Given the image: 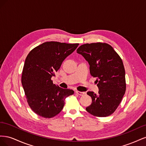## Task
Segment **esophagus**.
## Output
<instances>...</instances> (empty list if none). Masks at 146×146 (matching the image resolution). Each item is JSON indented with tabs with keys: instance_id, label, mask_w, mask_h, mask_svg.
Masks as SVG:
<instances>
[{
	"instance_id": "34e87169",
	"label": "esophagus",
	"mask_w": 146,
	"mask_h": 146,
	"mask_svg": "<svg viewBox=\"0 0 146 146\" xmlns=\"http://www.w3.org/2000/svg\"><path fill=\"white\" fill-rule=\"evenodd\" d=\"M76 93L79 95V96H83L84 94H85V92H81V91H76Z\"/></svg>"
}]
</instances>
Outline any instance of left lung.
Listing matches in <instances>:
<instances>
[{
	"label": "left lung",
	"mask_w": 146,
	"mask_h": 146,
	"mask_svg": "<svg viewBox=\"0 0 146 146\" xmlns=\"http://www.w3.org/2000/svg\"><path fill=\"white\" fill-rule=\"evenodd\" d=\"M77 52L89 63L91 76L97 77L98 94L88 91L92 103L86 111L96 117L111 115L118 107L126 90L125 72L122 60L107 43L85 44Z\"/></svg>",
	"instance_id": "left-lung-1"
}]
</instances>
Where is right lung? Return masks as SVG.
<instances>
[{
    "mask_svg": "<svg viewBox=\"0 0 146 146\" xmlns=\"http://www.w3.org/2000/svg\"><path fill=\"white\" fill-rule=\"evenodd\" d=\"M78 45V43L45 42L33 48L26 57L22 85L29 105L39 116H55L62 110L65 99L74 93L72 90L55 85L51 78Z\"/></svg>",
    "mask_w": 146,
    "mask_h": 146,
    "instance_id": "1",
    "label": "right lung"
}]
</instances>
